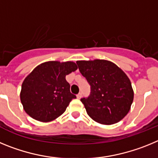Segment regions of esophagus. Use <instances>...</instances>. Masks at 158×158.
Returning a JSON list of instances; mask_svg holds the SVG:
<instances>
[{
	"label": "esophagus",
	"instance_id": "34e87169",
	"mask_svg": "<svg viewBox=\"0 0 158 158\" xmlns=\"http://www.w3.org/2000/svg\"><path fill=\"white\" fill-rule=\"evenodd\" d=\"M82 96V93H79L77 95V99H81Z\"/></svg>",
	"mask_w": 158,
	"mask_h": 158
}]
</instances>
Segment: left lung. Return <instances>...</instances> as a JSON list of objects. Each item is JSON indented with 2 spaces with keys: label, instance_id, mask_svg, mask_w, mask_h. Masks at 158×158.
I'll list each match as a JSON object with an SVG mask.
<instances>
[{
  "label": "left lung",
  "instance_id": "1",
  "mask_svg": "<svg viewBox=\"0 0 158 158\" xmlns=\"http://www.w3.org/2000/svg\"><path fill=\"white\" fill-rule=\"evenodd\" d=\"M79 70L91 85V94L81 100L96 123L111 125L127 115L134 100L129 77L115 63L103 59L77 61Z\"/></svg>",
  "mask_w": 158,
  "mask_h": 158
}]
</instances>
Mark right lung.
I'll list each match as a JSON object with an SVG mask.
<instances>
[{
	"label": "right lung",
	"instance_id": "add662e5",
	"mask_svg": "<svg viewBox=\"0 0 158 158\" xmlns=\"http://www.w3.org/2000/svg\"><path fill=\"white\" fill-rule=\"evenodd\" d=\"M77 69V65L70 61H49L37 65L22 83L20 101L27 115L43 123L62 115L76 98L65 76Z\"/></svg>",
	"mask_w": 158,
	"mask_h": 158
}]
</instances>
